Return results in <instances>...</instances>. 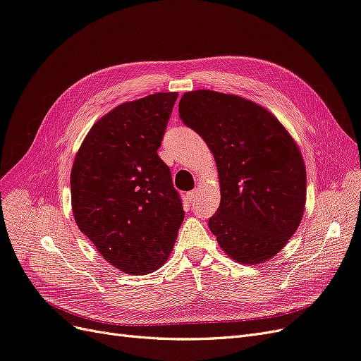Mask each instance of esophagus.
<instances>
[{
	"label": "esophagus",
	"mask_w": 361,
	"mask_h": 361,
	"mask_svg": "<svg viewBox=\"0 0 361 361\" xmlns=\"http://www.w3.org/2000/svg\"><path fill=\"white\" fill-rule=\"evenodd\" d=\"M197 195H199V190H192V191H190V192H188V199H190V202H194L195 199H197Z\"/></svg>",
	"instance_id": "1"
}]
</instances>
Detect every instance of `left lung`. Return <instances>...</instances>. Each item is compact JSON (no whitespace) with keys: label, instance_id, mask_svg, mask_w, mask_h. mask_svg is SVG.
<instances>
[{"label":"left lung","instance_id":"8db88e82","mask_svg":"<svg viewBox=\"0 0 361 361\" xmlns=\"http://www.w3.org/2000/svg\"><path fill=\"white\" fill-rule=\"evenodd\" d=\"M179 116L216 162L221 202L209 228L221 250L245 265L274 257L298 228L305 207L298 145L274 114L238 94L187 92Z\"/></svg>","mask_w":361,"mask_h":361}]
</instances>
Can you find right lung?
<instances>
[{
	"label": "right lung",
	"instance_id": "add662e5",
	"mask_svg": "<svg viewBox=\"0 0 361 361\" xmlns=\"http://www.w3.org/2000/svg\"><path fill=\"white\" fill-rule=\"evenodd\" d=\"M178 92L120 104L85 135L71 171L76 226L117 269L145 276L166 264L185 211L159 157Z\"/></svg>",
	"mask_w": 361,
	"mask_h": 361
}]
</instances>
